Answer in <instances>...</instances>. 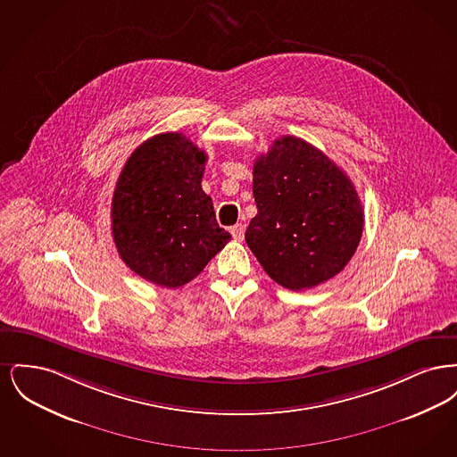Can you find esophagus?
<instances>
[{
	"instance_id": "obj_1",
	"label": "esophagus",
	"mask_w": 457,
	"mask_h": 457,
	"mask_svg": "<svg viewBox=\"0 0 457 457\" xmlns=\"http://www.w3.org/2000/svg\"><path fill=\"white\" fill-rule=\"evenodd\" d=\"M231 235H233V238L237 239V241H243V238H245V228H243V224H235V226L231 228Z\"/></svg>"
}]
</instances>
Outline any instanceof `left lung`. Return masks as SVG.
<instances>
[{
    "label": "left lung",
    "mask_w": 457,
    "mask_h": 457,
    "mask_svg": "<svg viewBox=\"0 0 457 457\" xmlns=\"http://www.w3.org/2000/svg\"><path fill=\"white\" fill-rule=\"evenodd\" d=\"M257 216L245 239L270 279L302 291L339 274L363 233L351 179L326 154L286 135L253 164Z\"/></svg>",
    "instance_id": "obj_1"
}]
</instances>
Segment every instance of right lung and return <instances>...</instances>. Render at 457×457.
I'll list each match as a JSON object with an SVG mask.
<instances>
[{"instance_id": "1", "label": "right lung", "mask_w": 457, "mask_h": 457, "mask_svg": "<svg viewBox=\"0 0 457 457\" xmlns=\"http://www.w3.org/2000/svg\"><path fill=\"white\" fill-rule=\"evenodd\" d=\"M207 155L183 133H159L125 162L111 204L121 261L140 278L179 287L196 278L231 235L202 190Z\"/></svg>"}]
</instances>
